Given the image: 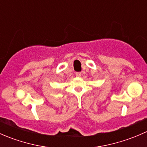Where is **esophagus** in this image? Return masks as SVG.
Instances as JSON below:
<instances>
[{"label": "esophagus", "instance_id": "34e87169", "mask_svg": "<svg viewBox=\"0 0 147 147\" xmlns=\"http://www.w3.org/2000/svg\"><path fill=\"white\" fill-rule=\"evenodd\" d=\"M75 75H76V77L79 78V77L81 76V72H76V73H75Z\"/></svg>", "mask_w": 147, "mask_h": 147}]
</instances>
